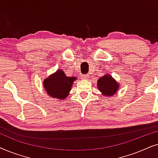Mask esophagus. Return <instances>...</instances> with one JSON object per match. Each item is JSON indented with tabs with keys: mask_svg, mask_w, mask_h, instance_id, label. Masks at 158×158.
<instances>
[{
	"mask_svg": "<svg viewBox=\"0 0 158 158\" xmlns=\"http://www.w3.org/2000/svg\"><path fill=\"white\" fill-rule=\"evenodd\" d=\"M88 77H89V75H88V74H85V75H82V78H83V79L87 80V79H88Z\"/></svg>",
	"mask_w": 158,
	"mask_h": 158,
	"instance_id": "esophagus-1",
	"label": "esophagus"
}]
</instances>
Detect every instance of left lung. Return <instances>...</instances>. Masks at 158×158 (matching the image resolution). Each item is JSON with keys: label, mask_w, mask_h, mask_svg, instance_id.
Here are the masks:
<instances>
[{"label": "left lung", "mask_w": 158, "mask_h": 158, "mask_svg": "<svg viewBox=\"0 0 158 158\" xmlns=\"http://www.w3.org/2000/svg\"><path fill=\"white\" fill-rule=\"evenodd\" d=\"M98 90L105 96H113L118 88V85L111 76L106 75L98 81Z\"/></svg>", "instance_id": "8db88e82"}]
</instances>
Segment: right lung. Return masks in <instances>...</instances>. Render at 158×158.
Returning <instances> with one entry per match:
<instances>
[{
  "label": "right lung",
  "instance_id": "add662e5",
  "mask_svg": "<svg viewBox=\"0 0 158 158\" xmlns=\"http://www.w3.org/2000/svg\"><path fill=\"white\" fill-rule=\"evenodd\" d=\"M75 79V77L66 76L63 71L58 70L55 74L44 79V87L52 98L64 99L68 96Z\"/></svg>",
  "mask_w": 158,
  "mask_h": 158
}]
</instances>
